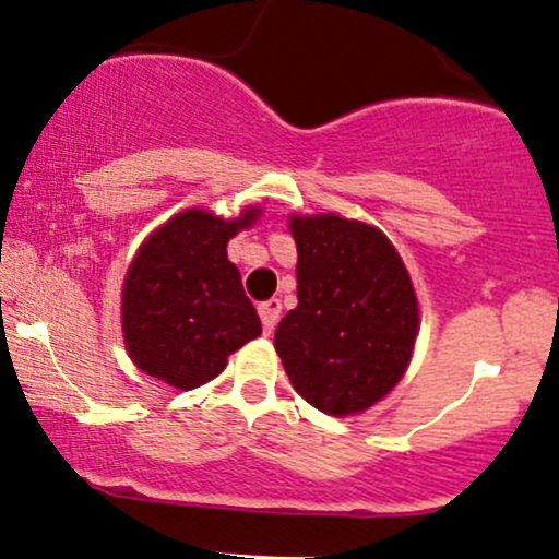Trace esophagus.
<instances>
[{
    "instance_id": "1",
    "label": "esophagus",
    "mask_w": 559,
    "mask_h": 559,
    "mask_svg": "<svg viewBox=\"0 0 559 559\" xmlns=\"http://www.w3.org/2000/svg\"><path fill=\"white\" fill-rule=\"evenodd\" d=\"M258 310H260V318H262V329H265V333H271L275 329V323H278V318H281V299L262 301Z\"/></svg>"
}]
</instances>
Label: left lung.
Masks as SVG:
<instances>
[{
    "mask_svg": "<svg viewBox=\"0 0 559 559\" xmlns=\"http://www.w3.org/2000/svg\"><path fill=\"white\" fill-rule=\"evenodd\" d=\"M297 299L275 331V352L320 413L346 418L400 383L420 316L407 267L383 230L342 215H292Z\"/></svg>",
    "mask_w": 559,
    "mask_h": 559,
    "instance_id": "obj_1",
    "label": "left lung"
}]
</instances>
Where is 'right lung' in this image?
I'll list each match as a JSON object with an SVG mask.
<instances>
[{"label": "right lung", "mask_w": 559, "mask_h": 559, "mask_svg": "<svg viewBox=\"0 0 559 559\" xmlns=\"http://www.w3.org/2000/svg\"><path fill=\"white\" fill-rule=\"evenodd\" d=\"M258 217L260 207L234 221L183 210L141 243L120 301L126 349L139 370L189 391L221 376L228 355L260 336L258 310L226 252Z\"/></svg>", "instance_id": "add662e5"}]
</instances>
